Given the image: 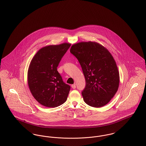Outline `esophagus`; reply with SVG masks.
<instances>
[{"label":"esophagus","instance_id":"obj_1","mask_svg":"<svg viewBox=\"0 0 146 146\" xmlns=\"http://www.w3.org/2000/svg\"><path fill=\"white\" fill-rule=\"evenodd\" d=\"M71 86H72V89H75L76 88V84H73V85H72Z\"/></svg>","mask_w":146,"mask_h":146}]
</instances>
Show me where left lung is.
<instances>
[{"label": "left lung", "instance_id": "left-lung-1", "mask_svg": "<svg viewBox=\"0 0 146 146\" xmlns=\"http://www.w3.org/2000/svg\"><path fill=\"white\" fill-rule=\"evenodd\" d=\"M70 52L78 59L85 78V88L82 92L85 102L97 108L107 104L119 84V73L111 54L93 42L73 44Z\"/></svg>", "mask_w": 146, "mask_h": 146}]
</instances>
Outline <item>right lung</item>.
I'll return each mask as SVG.
<instances>
[{"label": "right lung", "mask_w": 146, "mask_h": 146, "mask_svg": "<svg viewBox=\"0 0 146 146\" xmlns=\"http://www.w3.org/2000/svg\"><path fill=\"white\" fill-rule=\"evenodd\" d=\"M70 46L64 42L42 48L32 58L28 70V84L35 99L42 106L56 107L64 104L70 86L64 83L57 67Z\"/></svg>", "instance_id": "right-lung-1"}]
</instances>
